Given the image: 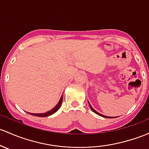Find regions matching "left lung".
I'll use <instances>...</instances> for the list:
<instances>
[{"label":"left lung","mask_w":149,"mask_h":149,"mask_svg":"<svg viewBox=\"0 0 149 149\" xmlns=\"http://www.w3.org/2000/svg\"><path fill=\"white\" fill-rule=\"evenodd\" d=\"M89 106H90V108H91V109L92 111H93V112L94 113H95L96 114H98V115H99V116H103V117H105V118H114V117H110V116H103V115H102V114H101V113H98L95 110H94V109H93V108L91 107V104L90 103H89Z\"/></svg>","instance_id":"obj_1"}]
</instances>
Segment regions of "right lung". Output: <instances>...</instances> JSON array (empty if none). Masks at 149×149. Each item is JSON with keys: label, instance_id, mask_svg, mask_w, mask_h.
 Returning a JSON list of instances; mask_svg holds the SVG:
<instances>
[{"label": "right lung", "instance_id": "obj_1", "mask_svg": "<svg viewBox=\"0 0 149 149\" xmlns=\"http://www.w3.org/2000/svg\"><path fill=\"white\" fill-rule=\"evenodd\" d=\"M62 101H63V95H62V96L61 97V99H60V101H59L58 103V104L55 106L54 109H51V110L49 111L46 112V113H29L31 114V115H33V116H39V117L48 116L54 114V113H56L59 109H60L61 106V104H62Z\"/></svg>", "mask_w": 149, "mask_h": 149}]
</instances>
